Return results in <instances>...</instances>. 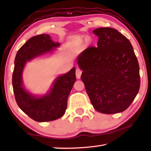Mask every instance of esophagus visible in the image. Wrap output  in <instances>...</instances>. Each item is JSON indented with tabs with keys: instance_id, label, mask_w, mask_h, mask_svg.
Returning <instances> with one entry per match:
<instances>
[{
	"instance_id": "1",
	"label": "esophagus",
	"mask_w": 151,
	"mask_h": 151,
	"mask_svg": "<svg viewBox=\"0 0 151 151\" xmlns=\"http://www.w3.org/2000/svg\"><path fill=\"white\" fill-rule=\"evenodd\" d=\"M75 73H76V78L80 79L81 78V75H82V70L81 69H79V68H76Z\"/></svg>"
}]
</instances>
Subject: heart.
<instances>
[{
    "label": "heart",
    "mask_w": 151,
    "mask_h": 151,
    "mask_svg": "<svg viewBox=\"0 0 151 151\" xmlns=\"http://www.w3.org/2000/svg\"><path fill=\"white\" fill-rule=\"evenodd\" d=\"M73 40H75V41H78V40H81V39H79L78 37H74L73 39Z\"/></svg>",
    "instance_id": "obj_1"
}]
</instances>
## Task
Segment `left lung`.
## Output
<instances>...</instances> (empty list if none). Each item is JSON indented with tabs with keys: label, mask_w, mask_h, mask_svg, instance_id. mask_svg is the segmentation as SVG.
I'll use <instances>...</instances> for the list:
<instances>
[{
	"label": "left lung",
	"mask_w": 151,
	"mask_h": 151,
	"mask_svg": "<svg viewBox=\"0 0 151 151\" xmlns=\"http://www.w3.org/2000/svg\"><path fill=\"white\" fill-rule=\"evenodd\" d=\"M97 47H88L77 57L81 80L94 109L104 114L122 112L140 88L139 65L131 42L112 28L93 30Z\"/></svg>",
	"instance_id": "1"
}]
</instances>
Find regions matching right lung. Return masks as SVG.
<instances>
[{"label": "right lung", "mask_w": 151, "mask_h": 151, "mask_svg": "<svg viewBox=\"0 0 151 151\" xmlns=\"http://www.w3.org/2000/svg\"><path fill=\"white\" fill-rule=\"evenodd\" d=\"M60 46L51 40L49 35L35 36L20 48L14 60L12 86L19 108L37 122L55 121L65 113L67 100L76 81L75 67L65 75L57 76L50 90L42 96L29 93L23 85L22 73L27 62L48 53H52Z\"/></svg>", "instance_id": "right-lung-1"}]
</instances>
